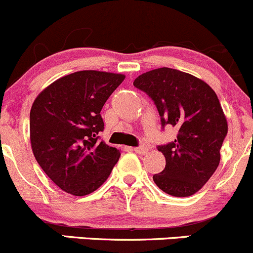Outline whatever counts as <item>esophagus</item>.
Wrapping results in <instances>:
<instances>
[{
	"label": "esophagus",
	"mask_w": 253,
	"mask_h": 253,
	"mask_svg": "<svg viewBox=\"0 0 253 253\" xmlns=\"http://www.w3.org/2000/svg\"><path fill=\"white\" fill-rule=\"evenodd\" d=\"M132 150L135 151L136 153H139V155H145V153H147V147H145V146H139V147H134Z\"/></svg>",
	"instance_id": "obj_1"
}]
</instances>
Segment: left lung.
<instances>
[{
  "mask_svg": "<svg viewBox=\"0 0 253 253\" xmlns=\"http://www.w3.org/2000/svg\"><path fill=\"white\" fill-rule=\"evenodd\" d=\"M134 86L155 102L162 127L178 129L174 141L157 147L165 155L166 168L153 181L171 196L196 194L219 166L228 132L217 95L204 80L166 67L139 75Z\"/></svg>",
  "mask_w": 253,
  "mask_h": 253,
  "instance_id": "obj_1",
  "label": "left lung"
}]
</instances>
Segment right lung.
I'll use <instances>...</instances> for the list:
<instances>
[{"instance_id": "add662e5", "label": "right lung", "mask_w": 253, "mask_h": 253, "mask_svg": "<svg viewBox=\"0 0 253 253\" xmlns=\"http://www.w3.org/2000/svg\"><path fill=\"white\" fill-rule=\"evenodd\" d=\"M126 75L82 70L56 80L30 109V141L36 161L63 191L85 196L97 190L121 152L100 140L101 109Z\"/></svg>"}]
</instances>
